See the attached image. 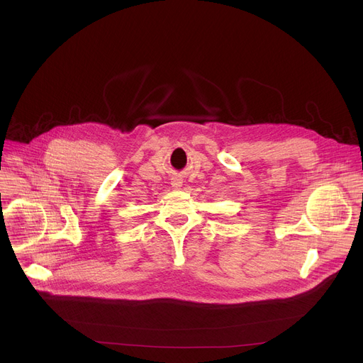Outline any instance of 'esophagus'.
Listing matches in <instances>:
<instances>
[{
	"mask_svg": "<svg viewBox=\"0 0 363 363\" xmlns=\"http://www.w3.org/2000/svg\"><path fill=\"white\" fill-rule=\"evenodd\" d=\"M172 186L177 188V189H179V188L182 186V181H181L179 178H174V179H172Z\"/></svg>",
	"mask_w": 363,
	"mask_h": 363,
	"instance_id": "34e87169",
	"label": "esophagus"
}]
</instances>
